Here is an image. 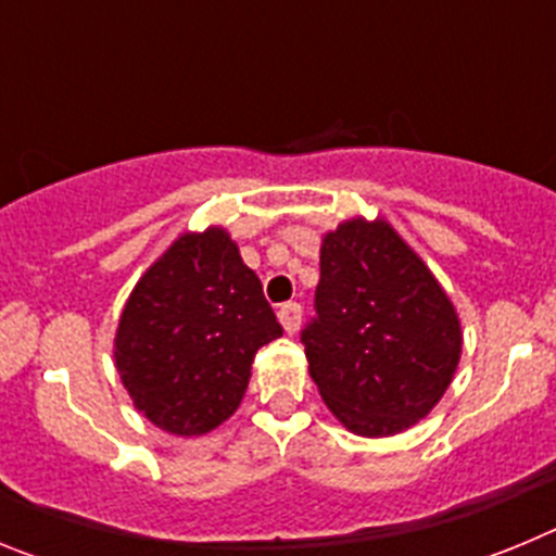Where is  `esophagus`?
Segmentation results:
<instances>
[{"mask_svg":"<svg viewBox=\"0 0 556 556\" xmlns=\"http://www.w3.org/2000/svg\"><path fill=\"white\" fill-rule=\"evenodd\" d=\"M301 314L303 308L298 306V303H283V306L278 308V320H281L283 331L298 333V328H301Z\"/></svg>","mask_w":556,"mask_h":556,"instance_id":"obj_1","label":"esophagus"}]
</instances>
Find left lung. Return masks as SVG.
<instances>
[{
	"label": "left lung",
	"instance_id": "left-lung-1",
	"mask_svg": "<svg viewBox=\"0 0 556 556\" xmlns=\"http://www.w3.org/2000/svg\"><path fill=\"white\" fill-rule=\"evenodd\" d=\"M314 306L308 372L348 431L395 437L440 404L459 367V314L392 223L351 217L323 233Z\"/></svg>",
	"mask_w": 556,
	"mask_h": 556
}]
</instances>
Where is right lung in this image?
Listing matches in <instances>:
<instances>
[{
	"label": "right lung",
	"mask_w": 556,
	"mask_h": 556,
	"mask_svg": "<svg viewBox=\"0 0 556 556\" xmlns=\"http://www.w3.org/2000/svg\"><path fill=\"white\" fill-rule=\"evenodd\" d=\"M283 328L228 228L184 230L144 269L113 337L132 406L175 437H203L248 392L255 351Z\"/></svg>",
	"instance_id": "add662e5"
}]
</instances>
